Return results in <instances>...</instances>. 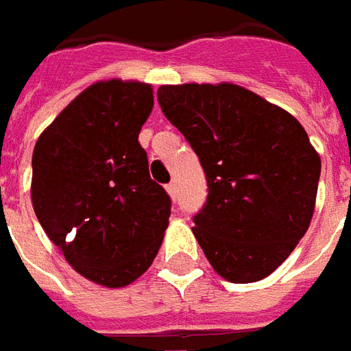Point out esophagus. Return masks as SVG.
Masks as SVG:
<instances>
[{
    "label": "esophagus",
    "mask_w": 351,
    "mask_h": 351,
    "mask_svg": "<svg viewBox=\"0 0 351 351\" xmlns=\"http://www.w3.org/2000/svg\"><path fill=\"white\" fill-rule=\"evenodd\" d=\"M165 190H167L169 197L173 199V201H176V193H178V191H176V184L175 182L167 184V186H165Z\"/></svg>",
    "instance_id": "esophagus-1"
}]
</instances>
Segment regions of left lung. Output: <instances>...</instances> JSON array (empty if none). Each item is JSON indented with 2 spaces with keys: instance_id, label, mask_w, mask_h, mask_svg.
Here are the masks:
<instances>
[{
  "instance_id": "1",
  "label": "left lung",
  "mask_w": 351,
  "mask_h": 351,
  "mask_svg": "<svg viewBox=\"0 0 351 351\" xmlns=\"http://www.w3.org/2000/svg\"><path fill=\"white\" fill-rule=\"evenodd\" d=\"M163 114L205 169L208 197L191 228L221 278H267L312 220L322 160L299 120L231 82L165 84Z\"/></svg>"
}]
</instances>
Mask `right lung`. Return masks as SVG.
Wrapping results in <instances>:
<instances>
[{
  "label": "right lung",
  "mask_w": 351,
  "mask_h": 351,
  "mask_svg": "<svg viewBox=\"0 0 351 351\" xmlns=\"http://www.w3.org/2000/svg\"><path fill=\"white\" fill-rule=\"evenodd\" d=\"M152 107L150 84L99 80L35 143V216L67 263L97 286L125 287L145 274L169 226L171 199L138 145Z\"/></svg>",
  "instance_id": "obj_1"
}]
</instances>
